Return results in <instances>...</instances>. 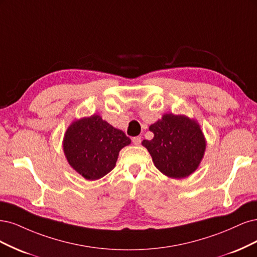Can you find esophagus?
I'll return each instance as SVG.
<instances>
[{
	"instance_id": "34e87169",
	"label": "esophagus",
	"mask_w": 257,
	"mask_h": 257,
	"mask_svg": "<svg viewBox=\"0 0 257 257\" xmlns=\"http://www.w3.org/2000/svg\"><path fill=\"white\" fill-rule=\"evenodd\" d=\"M141 142H142V138H141V137L132 138V143H134L135 145H140Z\"/></svg>"
}]
</instances>
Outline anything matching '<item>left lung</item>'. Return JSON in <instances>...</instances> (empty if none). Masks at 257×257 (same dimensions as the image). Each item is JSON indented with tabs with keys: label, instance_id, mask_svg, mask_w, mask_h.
Instances as JSON below:
<instances>
[{
	"label": "left lung",
	"instance_id": "8db88e82",
	"mask_svg": "<svg viewBox=\"0 0 257 257\" xmlns=\"http://www.w3.org/2000/svg\"><path fill=\"white\" fill-rule=\"evenodd\" d=\"M154 139L142 144L150 152L153 161L164 175L184 178L192 174L205 152V139L195 120L183 115L165 114L150 127Z\"/></svg>",
	"mask_w": 257,
	"mask_h": 257
}]
</instances>
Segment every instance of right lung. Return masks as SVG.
Returning <instances> with one entry per match:
<instances>
[{"instance_id": "right-lung-1", "label": "right lung", "mask_w": 257, "mask_h": 257, "mask_svg": "<svg viewBox=\"0 0 257 257\" xmlns=\"http://www.w3.org/2000/svg\"><path fill=\"white\" fill-rule=\"evenodd\" d=\"M130 142L121 130L93 115L71 123L64 138V153L80 175L95 180L114 169L119 151Z\"/></svg>"}]
</instances>
